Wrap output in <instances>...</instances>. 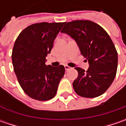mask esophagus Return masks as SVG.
I'll use <instances>...</instances> for the list:
<instances>
[{"label":"esophagus","mask_w":126,"mask_h":126,"mask_svg":"<svg viewBox=\"0 0 126 126\" xmlns=\"http://www.w3.org/2000/svg\"><path fill=\"white\" fill-rule=\"evenodd\" d=\"M64 68H65V69L66 71L67 70H69V69H71V68L70 66H67V65H65L64 66Z\"/></svg>","instance_id":"34e87169"}]
</instances>
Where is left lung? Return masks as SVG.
<instances>
[{"instance_id": "1", "label": "left lung", "mask_w": 126, "mask_h": 126, "mask_svg": "<svg viewBox=\"0 0 126 126\" xmlns=\"http://www.w3.org/2000/svg\"><path fill=\"white\" fill-rule=\"evenodd\" d=\"M61 32L75 40L81 55L89 63L86 71L76 68L79 75L73 87L76 94L93 98L104 93L114 81L118 66V53L109 34L89 20L67 22Z\"/></svg>"}]
</instances>
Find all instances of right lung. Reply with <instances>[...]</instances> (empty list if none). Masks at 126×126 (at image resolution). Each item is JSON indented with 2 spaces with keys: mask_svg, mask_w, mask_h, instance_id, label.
Masks as SVG:
<instances>
[{
  "mask_svg": "<svg viewBox=\"0 0 126 126\" xmlns=\"http://www.w3.org/2000/svg\"><path fill=\"white\" fill-rule=\"evenodd\" d=\"M65 22L33 24L17 38L12 54V64L18 82L33 99L47 101L53 98L65 69L63 65H46L57 35Z\"/></svg>",
  "mask_w": 126,
  "mask_h": 126,
  "instance_id": "right-lung-1",
  "label": "right lung"
}]
</instances>
